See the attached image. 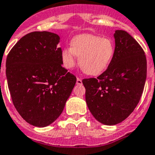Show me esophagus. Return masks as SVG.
I'll return each mask as SVG.
<instances>
[{
	"instance_id": "esophagus-1",
	"label": "esophagus",
	"mask_w": 155,
	"mask_h": 155,
	"mask_svg": "<svg viewBox=\"0 0 155 155\" xmlns=\"http://www.w3.org/2000/svg\"><path fill=\"white\" fill-rule=\"evenodd\" d=\"M77 85H81L82 84V81H81V79L79 78H77Z\"/></svg>"
}]
</instances>
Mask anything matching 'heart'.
<instances>
[{
	"label": "heart",
	"instance_id": "heart-1",
	"mask_svg": "<svg viewBox=\"0 0 155 155\" xmlns=\"http://www.w3.org/2000/svg\"><path fill=\"white\" fill-rule=\"evenodd\" d=\"M70 45L62 51V65L66 69L73 68L75 55L78 56L80 68L88 75L96 76L104 72L114 55V43L109 38L79 35L73 38Z\"/></svg>",
	"mask_w": 155,
	"mask_h": 155
}]
</instances>
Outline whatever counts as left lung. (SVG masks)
Instances as JSON below:
<instances>
[{
    "mask_svg": "<svg viewBox=\"0 0 155 155\" xmlns=\"http://www.w3.org/2000/svg\"><path fill=\"white\" fill-rule=\"evenodd\" d=\"M114 38V55L107 70L97 78L82 80L89 111L105 125H116L130 116L147 78V58L141 46L125 31L116 30Z\"/></svg>",
    "mask_w": 155,
    "mask_h": 155,
    "instance_id": "obj_1",
    "label": "left lung"
}]
</instances>
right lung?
<instances>
[{
	"instance_id": "right-lung-1",
	"label": "right lung",
	"mask_w": 155,
	"mask_h": 155,
	"mask_svg": "<svg viewBox=\"0 0 155 155\" xmlns=\"http://www.w3.org/2000/svg\"><path fill=\"white\" fill-rule=\"evenodd\" d=\"M60 37L33 31L15 44L6 58L12 103L24 120L43 127L56 120L75 85L76 77L62 66Z\"/></svg>"
}]
</instances>
